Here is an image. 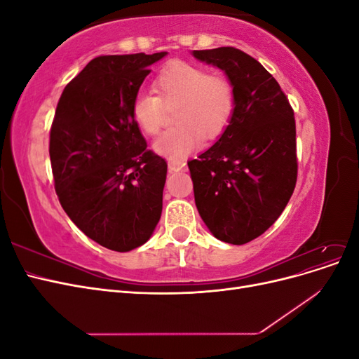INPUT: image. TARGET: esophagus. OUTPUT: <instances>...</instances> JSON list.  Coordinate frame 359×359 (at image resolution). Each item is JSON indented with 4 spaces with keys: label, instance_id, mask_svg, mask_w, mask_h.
Segmentation results:
<instances>
[{
    "label": "esophagus",
    "instance_id": "34e87169",
    "mask_svg": "<svg viewBox=\"0 0 359 359\" xmlns=\"http://www.w3.org/2000/svg\"><path fill=\"white\" fill-rule=\"evenodd\" d=\"M168 168H169V172H180V170L184 169V165H182V163L170 160V161L168 163Z\"/></svg>",
    "mask_w": 359,
    "mask_h": 359
}]
</instances>
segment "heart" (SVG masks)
I'll use <instances>...</instances> for the list:
<instances>
[{"mask_svg":"<svg viewBox=\"0 0 359 359\" xmlns=\"http://www.w3.org/2000/svg\"><path fill=\"white\" fill-rule=\"evenodd\" d=\"M154 93H140L132 102V116L148 136L163 126L165 107L175 104L172 119L177 126L166 130L156 142L158 154L181 160L201 144L214 140L231 124L236 106L232 82L220 73H208L190 62L173 61L154 79Z\"/></svg>","mask_w":359,"mask_h":359,"instance_id":"1","label":"heart"}]
</instances>
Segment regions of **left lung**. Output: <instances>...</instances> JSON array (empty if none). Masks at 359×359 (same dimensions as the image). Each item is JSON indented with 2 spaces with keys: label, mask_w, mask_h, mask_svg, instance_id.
Returning a JSON list of instances; mask_svg holds the SVG:
<instances>
[{
  "label": "left lung",
  "mask_w": 359,
  "mask_h": 359,
  "mask_svg": "<svg viewBox=\"0 0 359 359\" xmlns=\"http://www.w3.org/2000/svg\"><path fill=\"white\" fill-rule=\"evenodd\" d=\"M193 55L224 70L236 95L222 137L187 163L194 202L217 240L241 245L274 224L295 190V116L273 74L248 53L223 46Z\"/></svg>",
  "instance_id": "8db88e82"
}]
</instances>
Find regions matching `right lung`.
<instances>
[{
  "label": "right lung",
  "mask_w": 359,
  "mask_h": 359,
  "mask_svg": "<svg viewBox=\"0 0 359 359\" xmlns=\"http://www.w3.org/2000/svg\"><path fill=\"white\" fill-rule=\"evenodd\" d=\"M165 55L91 60L66 85L50 126V166L62 210L114 252L147 243L161 215L168 163L147 148L132 102L148 67Z\"/></svg>",
  "instance_id": "obj_1"
}]
</instances>
